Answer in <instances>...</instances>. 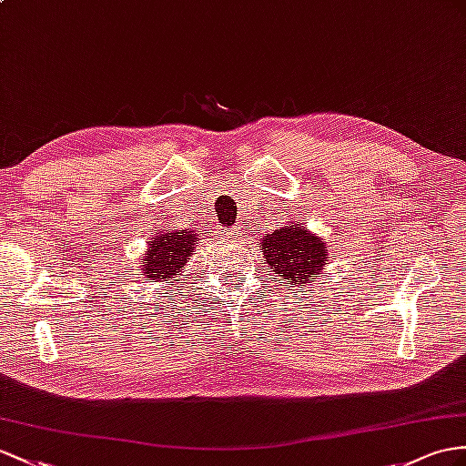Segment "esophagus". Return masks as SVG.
<instances>
[{
  "label": "esophagus",
  "instance_id": "34e87169",
  "mask_svg": "<svg viewBox=\"0 0 466 466\" xmlns=\"http://www.w3.org/2000/svg\"><path fill=\"white\" fill-rule=\"evenodd\" d=\"M220 234H222V240H226V242H232L238 236H240L236 228H224V230H220Z\"/></svg>",
  "mask_w": 466,
  "mask_h": 466
}]
</instances>
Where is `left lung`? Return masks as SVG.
<instances>
[{"mask_svg":"<svg viewBox=\"0 0 466 466\" xmlns=\"http://www.w3.org/2000/svg\"><path fill=\"white\" fill-rule=\"evenodd\" d=\"M268 268L291 288H307L320 278L329 261L327 242L301 224H281L259 240Z\"/></svg>","mask_w":466,"mask_h":466,"instance_id":"8db88e82","label":"left lung"}]
</instances>
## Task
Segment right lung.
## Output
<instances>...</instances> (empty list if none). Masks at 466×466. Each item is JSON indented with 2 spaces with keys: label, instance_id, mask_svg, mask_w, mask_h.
Segmentation results:
<instances>
[{
  "label": "right lung",
  "instance_id": "add662e5",
  "mask_svg": "<svg viewBox=\"0 0 466 466\" xmlns=\"http://www.w3.org/2000/svg\"><path fill=\"white\" fill-rule=\"evenodd\" d=\"M198 230L175 228L163 230L149 242L147 252L143 254V266L137 276L141 281H165L167 285H177L181 281L183 269L188 266L193 249L198 244Z\"/></svg>",
  "mask_w": 466,
  "mask_h": 466
}]
</instances>
